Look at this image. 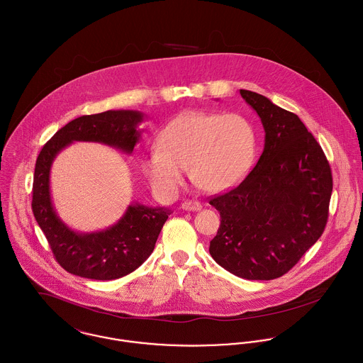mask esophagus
Masks as SVG:
<instances>
[{"label": "esophagus", "mask_w": 363, "mask_h": 363, "mask_svg": "<svg viewBox=\"0 0 363 363\" xmlns=\"http://www.w3.org/2000/svg\"><path fill=\"white\" fill-rule=\"evenodd\" d=\"M182 208L186 210V211H200L203 208L201 203L200 201H196V200H187L182 204Z\"/></svg>", "instance_id": "34e87169"}]
</instances>
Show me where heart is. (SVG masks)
Instances as JSON below:
<instances>
[{"label": "heart", "mask_w": 363, "mask_h": 363, "mask_svg": "<svg viewBox=\"0 0 363 363\" xmlns=\"http://www.w3.org/2000/svg\"><path fill=\"white\" fill-rule=\"evenodd\" d=\"M257 152V132L240 113L189 111L167 122L155 147L142 159L150 184L163 194H176L184 169L200 189L227 190L249 173Z\"/></svg>", "instance_id": "1"}]
</instances>
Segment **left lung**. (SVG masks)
Returning a JSON list of instances; mask_svg holds the SVG:
<instances>
[{"label":"left lung","instance_id":"obj_1","mask_svg":"<svg viewBox=\"0 0 363 363\" xmlns=\"http://www.w3.org/2000/svg\"><path fill=\"white\" fill-rule=\"evenodd\" d=\"M264 129V147L235 189L210 200L221 225L213 259L247 280L287 273L318 241L333 193L330 163L301 120L267 97L241 90Z\"/></svg>","mask_w":363,"mask_h":363}]
</instances>
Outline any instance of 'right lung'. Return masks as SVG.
Wrapping results in <instances>:
<instances>
[{
  "label": "right lung",
  "instance_id": "add662e5",
  "mask_svg": "<svg viewBox=\"0 0 363 363\" xmlns=\"http://www.w3.org/2000/svg\"><path fill=\"white\" fill-rule=\"evenodd\" d=\"M140 111L110 110L83 116L60 128L42 147L33 174L32 211L50 245L57 263L72 274L114 280L138 269L153 252L163 224L172 214L167 207L128 206L117 224L103 231L77 233L57 216L50 196V169L55 157L76 140L100 142L130 155L140 139Z\"/></svg>",
  "mask_w": 363,
  "mask_h": 363
}]
</instances>
